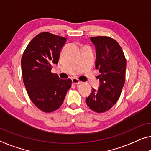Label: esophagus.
I'll return each mask as SVG.
<instances>
[{"mask_svg":"<svg viewBox=\"0 0 151 151\" xmlns=\"http://www.w3.org/2000/svg\"><path fill=\"white\" fill-rule=\"evenodd\" d=\"M72 82L73 83H75V84H80V83H82V82H81V81L79 80L78 78H73L72 79Z\"/></svg>","mask_w":151,"mask_h":151,"instance_id":"1","label":"esophagus"}]
</instances>
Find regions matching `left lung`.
<instances>
[{"label": "left lung", "instance_id": "left-lung-1", "mask_svg": "<svg viewBox=\"0 0 151 151\" xmlns=\"http://www.w3.org/2000/svg\"><path fill=\"white\" fill-rule=\"evenodd\" d=\"M90 40L96 48L100 86L97 90L92 89L86 101L90 109L101 113L109 110L119 98L125 83L126 59L121 46L113 38L97 36Z\"/></svg>", "mask_w": 151, "mask_h": 151}]
</instances>
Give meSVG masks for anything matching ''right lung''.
<instances>
[{
	"instance_id": "1",
	"label": "right lung",
	"mask_w": 151,
	"mask_h": 151,
	"mask_svg": "<svg viewBox=\"0 0 151 151\" xmlns=\"http://www.w3.org/2000/svg\"><path fill=\"white\" fill-rule=\"evenodd\" d=\"M65 41L64 37L42 32L32 39L23 55L22 69L25 88L32 103L44 112L59 109L71 86L70 79H60L51 72Z\"/></svg>"
}]
</instances>
